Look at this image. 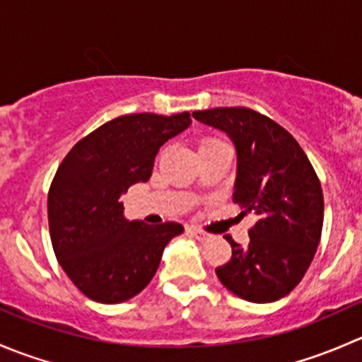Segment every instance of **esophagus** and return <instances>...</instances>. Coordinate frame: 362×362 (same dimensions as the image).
I'll list each match as a JSON object with an SVG mask.
<instances>
[{"instance_id": "obj_1", "label": "esophagus", "mask_w": 362, "mask_h": 362, "mask_svg": "<svg viewBox=\"0 0 362 362\" xmlns=\"http://www.w3.org/2000/svg\"><path fill=\"white\" fill-rule=\"evenodd\" d=\"M187 233L189 235L192 236V238H196V240H199V242H204V240L208 238V235L204 231H202V229H196V228H189L187 229Z\"/></svg>"}]
</instances>
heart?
Masks as SVG:
<instances>
[{"mask_svg":"<svg viewBox=\"0 0 362 362\" xmlns=\"http://www.w3.org/2000/svg\"><path fill=\"white\" fill-rule=\"evenodd\" d=\"M221 144H224V141L217 140V138H204L202 144H199V148H203V147H211V145H221Z\"/></svg>","mask_w":362,"mask_h":362,"instance_id":"1","label":"heart"}]
</instances>
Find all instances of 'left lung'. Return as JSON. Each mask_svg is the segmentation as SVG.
Masks as SVG:
<instances>
[{
  "mask_svg": "<svg viewBox=\"0 0 362 362\" xmlns=\"http://www.w3.org/2000/svg\"><path fill=\"white\" fill-rule=\"evenodd\" d=\"M198 122L228 134L236 151L233 199L257 217L247 247L231 243L222 286L250 303H273L301 282L319 247L324 221L320 182L298 141L249 108L192 112Z\"/></svg>",
  "mask_w": 362,
  "mask_h": 362,
  "instance_id": "8db88e82",
  "label": "left lung"
}]
</instances>
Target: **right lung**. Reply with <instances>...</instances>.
<instances>
[{
  "label": "right lung",
  "instance_id": "right-lung-1",
  "mask_svg": "<svg viewBox=\"0 0 362 362\" xmlns=\"http://www.w3.org/2000/svg\"><path fill=\"white\" fill-rule=\"evenodd\" d=\"M191 113H133L103 124L61 163L49 191L54 252L73 284L93 301L115 305L154 279L178 222L127 221L120 196L147 182L160 145L191 126Z\"/></svg>",
  "mask_w": 362,
  "mask_h": 362
}]
</instances>
